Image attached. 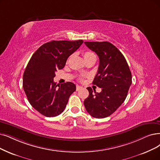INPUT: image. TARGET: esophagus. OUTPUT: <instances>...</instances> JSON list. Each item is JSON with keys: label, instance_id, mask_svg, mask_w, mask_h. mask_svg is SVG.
Masks as SVG:
<instances>
[{"label": "esophagus", "instance_id": "esophagus-1", "mask_svg": "<svg viewBox=\"0 0 160 160\" xmlns=\"http://www.w3.org/2000/svg\"><path fill=\"white\" fill-rule=\"evenodd\" d=\"M81 88H82V87H81V86H79V85H78L76 86V91H79Z\"/></svg>", "mask_w": 160, "mask_h": 160}]
</instances>
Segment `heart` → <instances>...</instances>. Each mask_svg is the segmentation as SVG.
Listing matches in <instances>:
<instances>
[{"instance_id":"obj_1","label":"heart","mask_w":160,"mask_h":160,"mask_svg":"<svg viewBox=\"0 0 160 160\" xmlns=\"http://www.w3.org/2000/svg\"><path fill=\"white\" fill-rule=\"evenodd\" d=\"M83 57H84V59L85 60H87V59H89V58H93V57H95V55L93 52H91V51H86V52H85L83 53ZM84 76L82 75L79 78V79L80 80H82V79H83Z\"/></svg>"}]
</instances>
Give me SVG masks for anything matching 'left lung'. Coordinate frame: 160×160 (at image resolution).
<instances>
[{
	"mask_svg": "<svg viewBox=\"0 0 160 160\" xmlns=\"http://www.w3.org/2000/svg\"><path fill=\"white\" fill-rule=\"evenodd\" d=\"M85 44L99 57L98 72L92 83L102 88V91L96 92L87 88L89 95L84 105L93 118H104L125 101L132 83L131 72L124 56L112 43L86 41Z\"/></svg>",
	"mask_w": 160,
	"mask_h": 160,
	"instance_id": "1",
	"label": "left lung"
}]
</instances>
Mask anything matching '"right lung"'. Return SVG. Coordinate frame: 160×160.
<instances>
[{
  "label": "right lung",
  "instance_id": "1",
  "mask_svg": "<svg viewBox=\"0 0 160 160\" xmlns=\"http://www.w3.org/2000/svg\"><path fill=\"white\" fill-rule=\"evenodd\" d=\"M82 42L52 41L42 44L31 56L23 73V87L30 104L43 116L55 117L62 113L75 91L73 82L56 84L54 78Z\"/></svg>",
  "mask_w": 160,
  "mask_h": 160
}]
</instances>
